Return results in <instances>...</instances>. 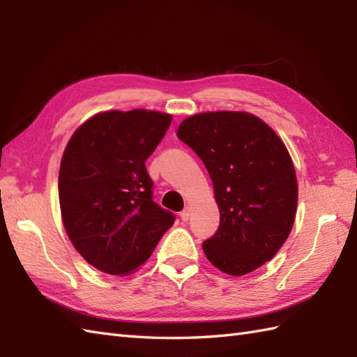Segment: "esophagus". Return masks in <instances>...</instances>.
<instances>
[{"label": "esophagus", "instance_id": "esophagus-1", "mask_svg": "<svg viewBox=\"0 0 357 357\" xmlns=\"http://www.w3.org/2000/svg\"><path fill=\"white\" fill-rule=\"evenodd\" d=\"M190 207H185L183 211H181V219H183L184 222H187L188 219H190Z\"/></svg>", "mask_w": 357, "mask_h": 357}]
</instances>
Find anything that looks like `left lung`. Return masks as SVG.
<instances>
[{
  "mask_svg": "<svg viewBox=\"0 0 357 357\" xmlns=\"http://www.w3.org/2000/svg\"><path fill=\"white\" fill-rule=\"evenodd\" d=\"M176 135L202 159L213 183L219 229L202 244L207 259L231 276L259 268L284 245L298 207L285 144L247 112L198 113Z\"/></svg>",
  "mask_w": 357,
  "mask_h": 357,
  "instance_id": "8db88e82",
  "label": "left lung"
}]
</instances>
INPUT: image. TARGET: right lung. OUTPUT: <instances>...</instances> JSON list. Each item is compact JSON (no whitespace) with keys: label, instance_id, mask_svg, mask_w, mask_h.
Segmentation results:
<instances>
[{"label":"right lung","instance_id":"1","mask_svg":"<svg viewBox=\"0 0 357 357\" xmlns=\"http://www.w3.org/2000/svg\"><path fill=\"white\" fill-rule=\"evenodd\" d=\"M155 110H110L87 119L67 142L58 190L67 236L84 259L126 276L146 262L174 215L153 201L146 161L170 127Z\"/></svg>","mask_w":357,"mask_h":357}]
</instances>
